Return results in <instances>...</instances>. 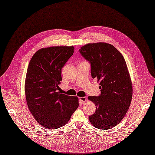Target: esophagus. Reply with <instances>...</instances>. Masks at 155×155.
<instances>
[{"instance_id":"1","label":"esophagus","mask_w":155,"mask_h":155,"mask_svg":"<svg viewBox=\"0 0 155 155\" xmlns=\"http://www.w3.org/2000/svg\"><path fill=\"white\" fill-rule=\"evenodd\" d=\"M80 101L84 104L86 101H87V98L85 97H80Z\"/></svg>"}]
</instances>
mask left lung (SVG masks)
<instances>
[{
  "instance_id": "obj_1",
  "label": "left lung",
  "mask_w": 155,
  "mask_h": 155,
  "mask_svg": "<svg viewBox=\"0 0 155 155\" xmlns=\"http://www.w3.org/2000/svg\"><path fill=\"white\" fill-rule=\"evenodd\" d=\"M80 52L90 61L91 76L97 79L101 89L100 96L88 97L96 106L88 120L97 129L113 128L124 118L131 104L133 87L126 62L116 48L105 42L87 44Z\"/></svg>"
}]
</instances>
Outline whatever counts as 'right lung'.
<instances>
[{"label": "right lung", "mask_w": 155, "mask_h": 155, "mask_svg": "<svg viewBox=\"0 0 155 155\" xmlns=\"http://www.w3.org/2000/svg\"><path fill=\"white\" fill-rule=\"evenodd\" d=\"M74 51V46L41 48L28 65L25 82L27 105L36 121L48 129L66 124L79 106L78 97L57 91L62 68Z\"/></svg>", "instance_id": "obj_1"}]
</instances>
